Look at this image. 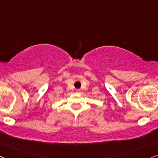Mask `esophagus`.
Wrapping results in <instances>:
<instances>
[{
	"label": "esophagus",
	"instance_id": "obj_1",
	"mask_svg": "<svg viewBox=\"0 0 158 158\" xmlns=\"http://www.w3.org/2000/svg\"><path fill=\"white\" fill-rule=\"evenodd\" d=\"M77 91H78V92H79V90H77Z\"/></svg>",
	"mask_w": 158,
	"mask_h": 158
}]
</instances>
